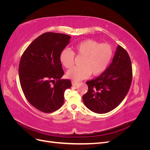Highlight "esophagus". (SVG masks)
Listing matches in <instances>:
<instances>
[{
  "label": "esophagus",
  "mask_w": 150,
  "mask_h": 150,
  "mask_svg": "<svg viewBox=\"0 0 150 150\" xmlns=\"http://www.w3.org/2000/svg\"><path fill=\"white\" fill-rule=\"evenodd\" d=\"M78 84V83L76 82V81H72V86H76Z\"/></svg>",
  "instance_id": "esophagus-1"
}]
</instances>
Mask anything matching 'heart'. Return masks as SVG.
<instances>
[{
	"label": "heart",
	"mask_w": 150,
	"mask_h": 150,
	"mask_svg": "<svg viewBox=\"0 0 150 150\" xmlns=\"http://www.w3.org/2000/svg\"><path fill=\"white\" fill-rule=\"evenodd\" d=\"M74 52L83 56L79 67H74L67 71L66 76L73 81L88 78L91 74L97 76L106 69L112 56V49L110 44H101L94 40H86L74 47ZM59 59L66 68H71L74 64V54L69 49L61 52Z\"/></svg>",
	"instance_id": "heart-1"
}]
</instances>
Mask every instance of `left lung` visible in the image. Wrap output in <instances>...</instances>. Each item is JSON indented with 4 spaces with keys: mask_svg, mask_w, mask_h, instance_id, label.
<instances>
[{
    "mask_svg": "<svg viewBox=\"0 0 150 150\" xmlns=\"http://www.w3.org/2000/svg\"><path fill=\"white\" fill-rule=\"evenodd\" d=\"M132 81L129 56L120 45L109 67L97 78L86 82L88 91L83 100L91 111L104 114L114 110L125 99Z\"/></svg>",
    "mask_w": 150,
    "mask_h": 150,
    "instance_id": "left-lung-1",
    "label": "left lung"
}]
</instances>
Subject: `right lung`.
Instances as JSON below:
<instances>
[{"mask_svg":"<svg viewBox=\"0 0 150 150\" xmlns=\"http://www.w3.org/2000/svg\"><path fill=\"white\" fill-rule=\"evenodd\" d=\"M71 37L64 34L46 33L34 39L21 57L19 76L28 101L38 110L52 112L64 102L66 89L71 87L64 74L59 59L61 52Z\"/></svg>","mask_w":150,"mask_h":150,"instance_id":"add662e5","label":"right lung"}]
</instances>
